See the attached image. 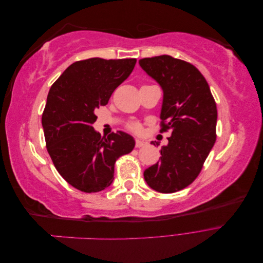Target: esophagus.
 <instances>
[{"label":"esophagus","instance_id":"1","mask_svg":"<svg viewBox=\"0 0 263 263\" xmlns=\"http://www.w3.org/2000/svg\"><path fill=\"white\" fill-rule=\"evenodd\" d=\"M147 145V142L141 140V139H136V144H135V146H136V148H140V147H144Z\"/></svg>","mask_w":263,"mask_h":263}]
</instances>
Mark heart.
I'll return each instance as SVG.
<instances>
[{
    "label": "heart",
    "instance_id": "b5f03b06",
    "mask_svg": "<svg viewBox=\"0 0 263 263\" xmlns=\"http://www.w3.org/2000/svg\"><path fill=\"white\" fill-rule=\"evenodd\" d=\"M127 128H128L133 133H140L142 130V126L138 122H132L127 125Z\"/></svg>",
    "mask_w": 263,
    "mask_h": 263
}]
</instances>
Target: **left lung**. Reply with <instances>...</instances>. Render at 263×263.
<instances>
[{"label":"left lung","instance_id":"obj_1","mask_svg":"<svg viewBox=\"0 0 263 263\" xmlns=\"http://www.w3.org/2000/svg\"><path fill=\"white\" fill-rule=\"evenodd\" d=\"M139 65L162 87L160 132L172 133L159 161L145 170L144 177L158 192H178L197 178L216 141V103L192 63L162 54L140 59Z\"/></svg>","mask_w":263,"mask_h":263}]
</instances>
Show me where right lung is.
Returning <instances> with one entry per match:
<instances>
[{"label": "right lung", "instance_id": "1", "mask_svg": "<svg viewBox=\"0 0 263 263\" xmlns=\"http://www.w3.org/2000/svg\"><path fill=\"white\" fill-rule=\"evenodd\" d=\"M136 61H76L50 87L42 116L47 151L60 176L82 192H100L112 184L116 160L135 147L128 134L117 132L101 136L92 125L98 118L95 108L107 104Z\"/></svg>", "mask_w": 263, "mask_h": 263}]
</instances>
